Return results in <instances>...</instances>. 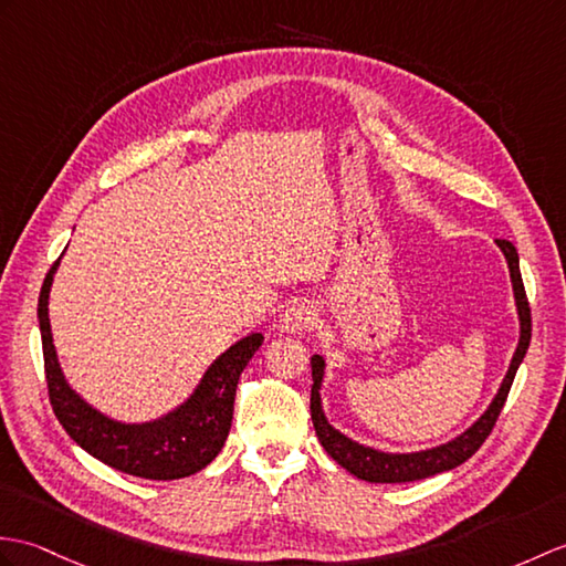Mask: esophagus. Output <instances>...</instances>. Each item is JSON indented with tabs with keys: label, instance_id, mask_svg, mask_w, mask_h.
<instances>
[{
	"label": "esophagus",
	"instance_id": "34e87169",
	"mask_svg": "<svg viewBox=\"0 0 566 566\" xmlns=\"http://www.w3.org/2000/svg\"><path fill=\"white\" fill-rule=\"evenodd\" d=\"M315 321H318V313H315L311 301H294V304L282 313V327L292 335L311 331Z\"/></svg>",
	"mask_w": 566,
	"mask_h": 566
}]
</instances>
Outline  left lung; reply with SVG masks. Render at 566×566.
Listing matches in <instances>:
<instances>
[{
    "instance_id": "obj_1",
    "label": "left lung",
    "mask_w": 566,
    "mask_h": 566,
    "mask_svg": "<svg viewBox=\"0 0 566 566\" xmlns=\"http://www.w3.org/2000/svg\"><path fill=\"white\" fill-rule=\"evenodd\" d=\"M496 245L502 248L506 265H509L511 286H514V298H516V311H518L521 337H518V347L514 352V359H511V364H509V371L502 380V386H499L494 400L490 402L488 410L480 415L478 422L468 427L461 437H455L441 446H433V449L415 451V453H386V451L371 449V446L352 441L349 437H345L343 431H337L331 422H327V417L323 412V402H321L325 359L321 357V354H313L311 357V374H313L311 419L315 427V437H318V441L323 443L327 455L343 465L347 472H352L354 478L366 480V482L392 484V482H415V480L439 475V472L453 470L461 463H465L468 458L484 443V439L492 433V429L496 424V417H499V412H502V407L506 402L511 384H514V376H516L525 352H528V345H531V306H528V298H525V289H523V280H521L518 253H516L514 243H509V241H496Z\"/></svg>"
}]
</instances>
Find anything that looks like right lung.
<instances>
[{
    "mask_svg": "<svg viewBox=\"0 0 566 566\" xmlns=\"http://www.w3.org/2000/svg\"><path fill=\"white\" fill-rule=\"evenodd\" d=\"M60 258L45 274L38 296V323L43 337V359L52 412L64 431L86 453L127 475L144 480H180L195 475L214 461L227 443L235 386L241 371L262 345V333H253L212 361L192 396L168 415L142 424H125L91 407L64 378L55 345H52L48 298Z\"/></svg>",
    "mask_w": 566,
    "mask_h": 566,
    "instance_id": "add662e5",
    "label": "right lung"
}]
</instances>
